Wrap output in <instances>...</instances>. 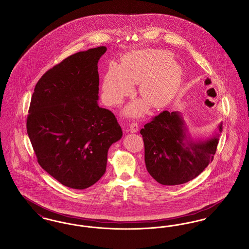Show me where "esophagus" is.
Listing matches in <instances>:
<instances>
[{"mask_svg": "<svg viewBox=\"0 0 249 249\" xmlns=\"http://www.w3.org/2000/svg\"><path fill=\"white\" fill-rule=\"evenodd\" d=\"M139 130V125L137 122H131L129 125V131L130 132H137Z\"/></svg>", "mask_w": 249, "mask_h": 249, "instance_id": "34e87169", "label": "esophagus"}]
</instances>
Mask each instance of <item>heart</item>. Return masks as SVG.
Here are the masks:
<instances>
[{
	"mask_svg": "<svg viewBox=\"0 0 249 249\" xmlns=\"http://www.w3.org/2000/svg\"><path fill=\"white\" fill-rule=\"evenodd\" d=\"M182 71L172 55L162 50H138L126 54L121 65L112 62L105 74L102 96L109 106H118L132 92L134 83H140L139 92L154 108L167 106L178 91ZM141 102L126 109L129 116L142 114Z\"/></svg>",
	"mask_w": 249,
	"mask_h": 249,
	"instance_id": "heart-1",
	"label": "heart"
}]
</instances>
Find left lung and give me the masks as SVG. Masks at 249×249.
I'll list each match as a JSON object with an SVG mask.
<instances>
[{
  "mask_svg": "<svg viewBox=\"0 0 249 249\" xmlns=\"http://www.w3.org/2000/svg\"><path fill=\"white\" fill-rule=\"evenodd\" d=\"M222 131V123L218 126ZM144 162L149 175L165 186L187 183L197 178L213 160L218 135L193 141L181 114L163 111L140 130Z\"/></svg>",
  "mask_w": 249,
  "mask_h": 249,
  "instance_id": "1",
  "label": "left lung"
}]
</instances>
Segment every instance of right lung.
<instances>
[{"mask_svg":"<svg viewBox=\"0 0 249 249\" xmlns=\"http://www.w3.org/2000/svg\"><path fill=\"white\" fill-rule=\"evenodd\" d=\"M106 47L63 59L39 79L27 132L37 161L60 184L84 190L107 170V152L122 130L115 115L98 106V61Z\"/></svg>","mask_w":249,"mask_h":249,"instance_id":"1","label":"right lung"}]
</instances>
